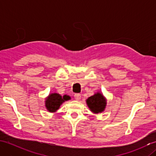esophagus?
I'll use <instances>...</instances> for the list:
<instances>
[{"mask_svg": "<svg viewBox=\"0 0 156 156\" xmlns=\"http://www.w3.org/2000/svg\"><path fill=\"white\" fill-rule=\"evenodd\" d=\"M74 97L75 100H76V101H79V100H80V98H81V95H80V94H78V93H76V94H75Z\"/></svg>", "mask_w": 156, "mask_h": 156, "instance_id": "1", "label": "esophagus"}]
</instances>
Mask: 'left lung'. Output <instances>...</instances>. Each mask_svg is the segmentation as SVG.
<instances>
[{
	"label": "left lung",
	"mask_w": 156,
	"mask_h": 156,
	"mask_svg": "<svg viewBox=\"0 0 156 156\" xmlns=\"http://www.w3.org/2000/svg\"><path fill=\"white\" fill-rule=\"evenodd\" d=\"M86 102L90 111L94 114L104 112L107 107V98L101 92H97L91 97H88Z\"/></svg>",
	"instance_id": "8db88e82"
}]
</instances>
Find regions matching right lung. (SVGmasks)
<instances>
[{
	"label": "right lung",
	"mask_w": 156,
	"mask_h": 156,
	"mask_svg": "<svg viewBox=\"0 0 156 156\" xmlns=\"http://www.w3.org/2000/svg\"><path fill=\"white\" fill-rule=\"evenodd\" d=\"M70 99L71 97L67 94H64L62 97L57 92L50 93L45 98V107L48 112H55L65 101H68Z\"/></svg>",
	"instance_id": "1"
}]
</instances>
